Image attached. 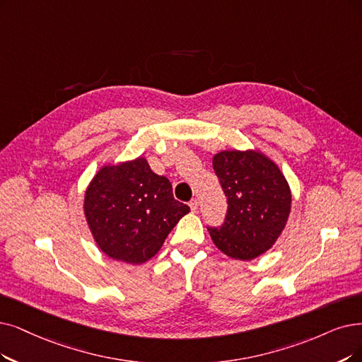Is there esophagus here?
Segmentation results:
<instances>
[{
    "label": "esophagus",
    "instance_id": "esophagus-1",
    "mask_svg": "<svg viewBox=\"0 0 362 362\" xmlns=\"http://www.w3.org/2000/svg\"><path fill=\"white\" fill-rule=\"evenodd\" d=\"M190 208H192V211H193V212H196V211H197V208H199V202H197V199H192V200H190Z\"/></svg>",
    "mask_w": 362,
    "mask_h": 362
}]
</instances>
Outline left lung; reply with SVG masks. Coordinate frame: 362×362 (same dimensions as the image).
<instances>
[{
  "label": "left lung",
  "instance_id": "8db88e82",
  "mask_svg": "<svg viewBox=\"0 0 362 362\" xmlns=\"http://www.w3.org/2000/svg\"><path fill=\"white\" fill-rule=\"evenodd\" d=\"M214 170L227 196L220 227H208L216 248L236 259H254L276 242L291 211V192L279 168L258 151H221Z\"/></svg>",
  "mask_w": 362,
  "mask_h": 362
}]
</instances>
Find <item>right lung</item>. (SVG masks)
<instances>
[{"label":"right lung","mask_w":362,"mask_h":362,"mask_svg":"<svg viewBox=\"0 0 362 362\" xmlns=\"http://www.w3.org/2000/svg\"><path fill=\"white\" fill-rule=\"evenodd\" d=\"M190 212L172 193L166 177L157 175L146 158L104 166L84 197L92 235L108 257L129 264L146 263L181 216Z\"/></svg>","instance_id":"right-lung-1"}]
</instances>
